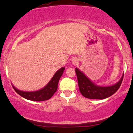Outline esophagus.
I'll return each instance as SVG.
<instances>
[{"label":"esophagus","instance_id":"1","mask_svg":"<svg viewBox=\"0 0 133 133\" xmlns=\"http://www.w3.org/2000/svg\"><path fill=\"white\" fill-rule=\"evenodd\" d=\"M72 64L74 65H77L79 64V60L77 58H74V59L72 60Z\"/></svg>","mask_w":133,"mask_h":133}]
</instances>
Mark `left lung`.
<instances>
[{
	"label": "left lung",
	"instance_id": "left-lung-1",
	"mask_svg": "<svg viewBox=\"0 0 133 133\" xmlns=\"http://www.w3.org/2000/svg\"><path fill=\"white\" fill-rule=\"evenodd\" d=\"M79 91L84 97L92 99H104L114 94L120 88L124 74L115 84L110 86H100L95 84L78 68H76Z\"/></svg>",
	"mask_w": 133,
	"mask_h": 133
}]
</instances>
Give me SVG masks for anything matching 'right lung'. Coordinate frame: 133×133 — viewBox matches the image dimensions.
<instances>
[{"label": "right lung", "mask_w": 133, "mask_h": 133, "mask_svg": "<svg viewBox=\"0 0 133 133\" xmlns=\"http://www.w3.org/2000/svg\"><path fill=\"white\" fill-rule=\"evenodd\" d=\"M65 68L63 67L58 70L46 86L38 91L27 92V91H23L17 89L13 85L12 87L18 94L26 99L34 101H42L48 100L54 95V93L57 91L58 82Z\"/></svg>", "instance_id": "obj_1"}]
</instances>
